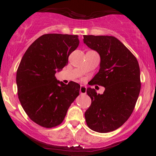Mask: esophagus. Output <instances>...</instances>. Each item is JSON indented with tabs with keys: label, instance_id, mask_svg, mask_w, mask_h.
<instances>
[{
	"label": "esophagus",
	"instance_id": "1",
	"mask_svg": "<svg viewBox=\"0 0 156 156\" xmlns=\"http://www.w3.org/2000/svg\"><path fill=\"white\" fill-rule=\"evenodd\" d=\"M80 92L82 94H85L87 93V87L84 86V85H81Z\"/></svg>",
	"mask_w": 156,
	"mask_h": 156
}]
</instances>
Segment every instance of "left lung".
Returning <instances> with one entry per match:
<instances>
[{
	"instance_id": "left-lung-1",
	"label": "left lung",
	"mask_w": 156,
	"mask_h": 156,
	"mask_svg": "<svg viewBox=\"0 0 156 156\" xmlns=\"http://www.w3.org/2000/svg\"><path fill=\"white\" fill-rule=\"evenodd\" d=\"M83 42L99 53V70L92 82L105 88L97 94L88 87L91 104L84 116L89 129L108 133L119 129L133 112L140 90V68L135 56L116 37L84 35Z\"/></svg>"
}]
</instances>
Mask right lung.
<instances>
[{"mask_svg":"<svg viewBox=\"0 0 156 156\" xmlns=\"http://www.w3.org/2000/svg\"><path fill=\"white\" fill-rule=\"evenodd\" d=\"M79 43L77 35L45 34L23 55L16 74L18 98L29 118L41 126L60 124L80 94V84H65L55 76L65 67Z\"/></svg>","mask_w":156,"mask_h":156,"instance_id":"right-lung-1","label":"right lung"}]
</instances>
